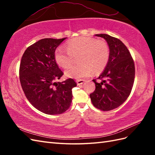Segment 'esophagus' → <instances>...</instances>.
<instances>
[{
  "instance_id": "34e87169",
  "label": "esophagus",
  "mask_w": 155,
  "mask_h": 155,
  "mask_svg": "<svg viewBox=\"0 0 155 155\" xmlns=\"http://www.w3.org/2000/svg\"><path fill=\"white\" fill-rule=\"evenodd\" d=\"M84 80H83V79H78V80H77V85H81V84H83L84 83Z\"/></svg>"
}]
</instances>
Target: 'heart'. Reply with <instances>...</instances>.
<instances>
[{
  "label": "heart",
  "mask_w": 155,
  "mask_h": 155,
  "mask_svg": "<svg viewBox=\"0 0 155 155\" xmlns=\"http://www.w3.org/2000/svg\"><path fill=\"white\" fill-rule=\"evenodd\" d=\"M67 49L58 47L54 52V59L57 64L62 68L70 65L73 57L78 58L77 65H72L65 71L68 78L79 79L88 77L92 72L100 73L109 61L110 50L104 41H98L91 37H80L68 41Z\"/></svg>",
  "instance_id": "1"
}]
</instances>
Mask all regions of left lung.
Here are the masks:
<instances>
[{
  "label": "left lung",
  "mask_w": 155,
  "mask_h": 155,
  "mask_svg": "<svg viewBox=\"0 0 155 155\" xmlns=\"http://www.w3.org/2000/svg\"><path fill=\"white\" fill-rule=\"evenodd\" d=\"M103 38L109 47L110 58L107 67L98 78L94 79V91L90 94L94 106L108 111L123 104L130 95L133 86L135 69L133 59L123 42L106 34L95 35Z\"/></svg>",
  "instance_id": "left-lung-1"
}]
</instances>
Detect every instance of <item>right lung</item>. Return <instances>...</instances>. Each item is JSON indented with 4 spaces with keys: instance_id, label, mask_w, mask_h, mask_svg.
<instances>
[{
    "instance_id": "obj_1",
    "label": "right lung",
    "mask_w": 155,
    "mask_h": 155,
    "mask_svg": "<svg viewBox=\"0 0 155 155\" xmlns=\"http://www.w3.org/2000/svg\"><path fill=\"white\" fill-rule=\"evenodd\" d=\"M61 39L43 38L28 47L23 54L19 78L26 97L37 110L47 114H60L70 107L72 78L57 82L63 75L54 59Z\"/></svg>"
}]
</instances>
